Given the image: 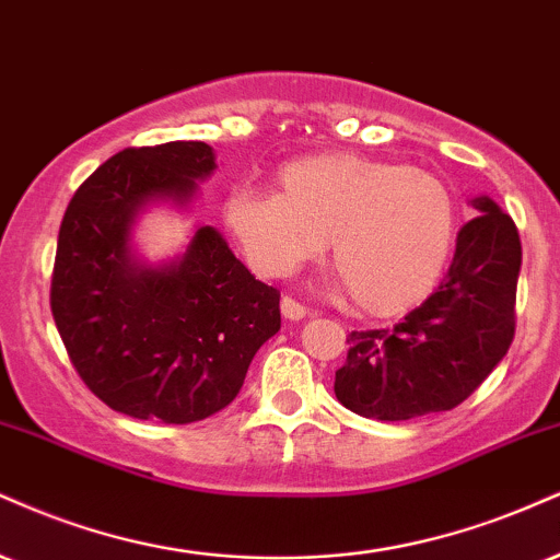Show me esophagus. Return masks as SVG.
I'll list each match as a JSON object with an SVG mask.
<instances>
[{
    "instance_id": "1",
    "label": "esophagus",
    "mask_w": 560,
    "mask_h": 560,
    "mask_svg": "<svg viewBox=\"0 0 560 560\" xmlns=\"http://www.w3.org/2000/svg\"><path fill=\"white\" fill-rule=\"evenodd\" d=\"M281 315H284V318H289V320H302L307 315V307L294 298H284V300H281Z\"/></svg>"
}]
</instances>
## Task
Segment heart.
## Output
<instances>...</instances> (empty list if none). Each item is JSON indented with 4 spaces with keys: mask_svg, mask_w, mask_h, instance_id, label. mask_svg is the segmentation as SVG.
Instances as JSON below:
<instances>
[{
    "mask_svg": "<svg viewBox=\"0 0 560 560\" xmlns=\"http://www.w3.org/2000/svg\"><path fill=\"white\" fill-rule=\"evenodd\" d=\"M224 224L266 276L292 273L328 240L349 302L390 318L420 305L446 273L459 203L430 172L360 153H315L281 166L276 192L234 190Z\"/></svg>",
    "mask_w": 560,
    "mask_h": 560,
    "instance_id": "heart-1",
    "label": "heart"
}]
</instances>
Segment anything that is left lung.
Wrapping results in <instances>:
<instances>
[{"mask_svg":"<svg viewBox=\"0 0 560 560\" xmlns=\"http://www.w3.org/2000/svg\"><path fill=\"white\" fill-rule=\"evenodd\" d=\"M456 234L441 287L394 328L352 331L336 399L370 420L401 422L459 407L509 352L522 242L490 198Z\"/></svg>","mask_w":560,"mask_h":560,"instance_id":"obj_1","label":"left lung"}]
</instances>
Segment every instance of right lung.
<instances>
[{
	"instance_id": "1",
	"label": "right lung",
	"mask_w": 560,
	"mask_h": 560,
	"mask_svg": "<svg viewBox=\"0 0 560 560\" xmlns=\"http://www.w3.org/2000/svg\"><path fill=\"white\" fill-rule=\"evenodd\" d=\"M213 170L200 140L125 148L78 187L59 226L57 331L85 386L135 420L187 425L224 409L281 328L279 289L255 279L213 226L164 266L135 258L140 211L187 206Z\"/></svg>"
}]
</instances>
